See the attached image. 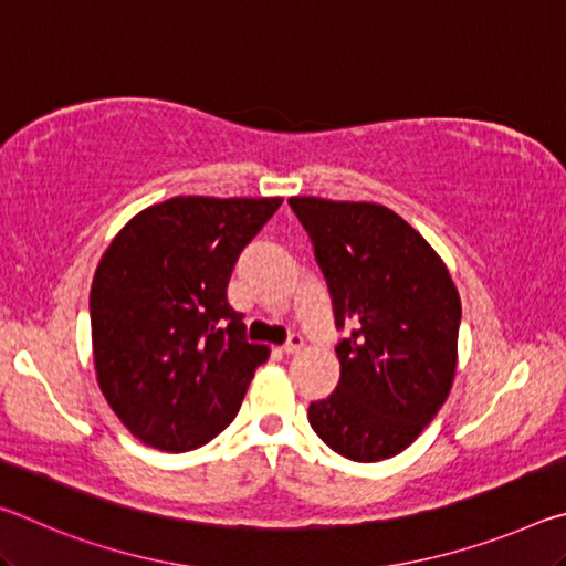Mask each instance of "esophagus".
<instances>
[{
	"mask_svg": "<svg viewBox=\"0 0 566 566\" xmlns=\"http://www.w3.org/2000/svg\"><path fill=\"white\" fill-rule=\"evenodd\" d=\"M302 347H304V337H302V334H290V339L284 342L282 349H284L286 354H296Z\"/></svg>",
	"mask_w": 566,
	"mask_h": 566,
	"instance_id": "esophagus-1",
	"label": "esophagus"
}]
</instances>
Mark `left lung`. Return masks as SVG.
<instances>
[{
    "label": "left lung",
    "instance_id": "obj_1",
    "mask_svg": "<svg viewBox=\"0 0 566 566\" xmlns=\"http://www.w3.org/2000/svg\"><path fill=\"white\" fill-rule=\"evenodd\" d=\"M327 280L339 385L310 424L352 462L407 449L449 397L462 302L447 264L415 227L371 202L292 197Z\"/></svg>",
    "mask_w": 566,
    "mask_h": 566
}]
</instances>
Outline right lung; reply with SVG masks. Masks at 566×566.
<instances>
[{
	"label": "right lung",
	"mask_w": 566,
	"mask_h": 566,
	"mask_svg": "<svg viewBox=\"0 0 566 566\" xmlns=\"http://www.w3.org/2000/svg\"><path fill=\"white\" fill-rule=\"evenodd\" d=\"M280 197H175L132 217L112 239L90 294L94 369L129 432L189 452L237 417L270 357L247 339L227 284Z\"/></svg>",
	"instance_id": "1"
}]
</instances>
